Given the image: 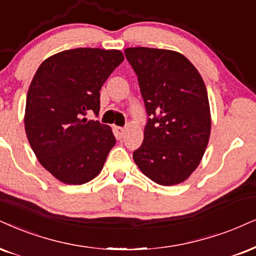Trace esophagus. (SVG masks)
Listing matches in <instances>:
<instances>
[{
	"instance_id": "esophagus-1",
	"label": "esophagus",
	"mask_w": 256,
	"mask_h": 256,
	"mask_svg": "<svg viewBox=\"0 0 256 256\" xmlns=\"http://www.w3.org/2000/svg\"><path fill=\"white\" fill-rule=\"evenodd\" d=\"M114 132H115V136L118 138H122L124 136V129L121 128V127H114Z\"/></svg>"
}]
</instances>
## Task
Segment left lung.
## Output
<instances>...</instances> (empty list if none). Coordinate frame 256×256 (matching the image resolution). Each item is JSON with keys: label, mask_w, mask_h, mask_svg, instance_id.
<instances>
[{"label": "left lung", "mask_w": 256, "mask_h": 256, "mask_svg": "<svg viewBox=\"0 0 256 256\" xmlns=\"http://www.w3.org/2000/svg\"><path fill=\"white\" fill-rule=\"evenodd\" d=\"M124 54L150 116L134 162L156 184H180L209 144L211 114L203 78L185 56L171 50L129 47Z\"/></svg>", "instance_id": "obj_1"}]
</instances>
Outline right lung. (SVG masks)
I'll return each instance as SVG.
<instances>
[{"mask_svg":"<svg viewBox=\"0 0 256 256\" xmlns=\"http://www.w3.org/2000/svg\"><path fill=\"white\" fill-rule=\"evenodd\" d=\"M123 60L118 50H66L45 59L34 74L24 129L41 166L59 182L82 185L102 171L116 138L112 127L82 118L100 112V88Z\"/></svg>","mask_w":256,"mask_h":256,"instance_id":"1","label":"right lung"}]
</instances>
